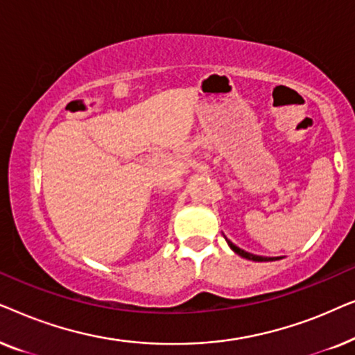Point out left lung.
I'll return each instance as SVG.
<instances>
[{"label":"left lung","instance_id":"1","mask_svg":"<svg viewBox=\"0 0 355 355\" xmlns=\"http://www.w3.org/2000/svg\"><path fill=\"white\" fill-rule=\"evenodd\" d=\"M226 242H227V245H230L231 249L234 250L237 255H241V257H242V259H247V260H254V261H271V260H275V259H271V257H260V255H254V254H250V252H245V250H242V249H239V247L234 245V244H232L231 241H227V239H226Z\"/></svg>","mask_w":355,"mask_h":355}]
</instances>
